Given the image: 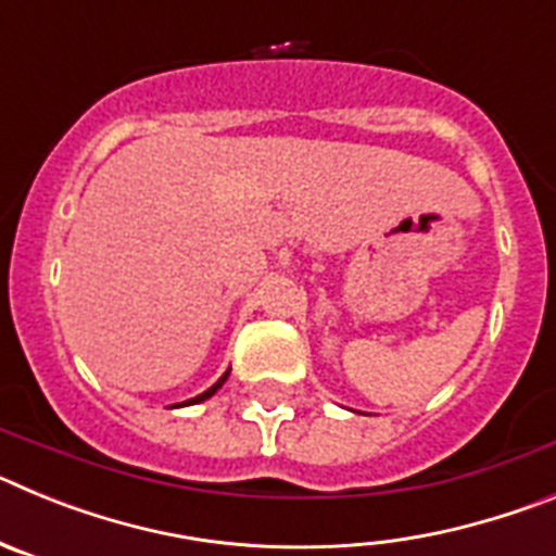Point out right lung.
<instances>
[{"label": "right lung", "instance_id": "obj_1", "mask_svg": "<svg viewBox=\"0 0 556 556\" xmlns=\"http://www.w3.org/2000/svg\"><path fill=\"white\" fill-rule=\"evenodd\" d=\"M228 376H230V370H228V372H223V376H219V381H217V384H211L208 390H205V392H200L198 397H189V401H184V404H175V406H191V404H203V401H208V397L214 395V392H217L219 387L225 384V381H228Z\"/></svg>", "mask_w": 556, "mask_h": 556}]
</instances>
